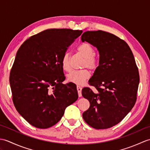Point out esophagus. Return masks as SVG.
Here are the masks:
<instances>
[{"label":"esophagus","instance_id":"34e87169","mask_svg":"<svg viewBox=\"0 0 150 150\" xmlns=\"http://www.w3.org/2000/svg\"><path fill=\"white\" fill-rule=\"evenodd\" d=\"M77 91H78L79 97H81V96H82V93H81L82 88L80 86H77Z\"/></svg>","mask_w":150,"mask_h":150}]
</instances>
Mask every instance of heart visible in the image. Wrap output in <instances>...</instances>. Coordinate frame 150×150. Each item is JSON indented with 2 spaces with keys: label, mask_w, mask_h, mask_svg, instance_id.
<instances>
[{
  "label": "heart",
  "mask_w": 150,
  "mask_h": 150,
  "mask_svg": "<svg viewBox=\"0 0 150 150\" xmlns=\"http://www.w3.org/2000/svg\"><path fill=\"white\" fill-rule=\"evenodd\" d=\"M78 52L84 58L83 67H88L89 69L95 70L98 66V60L95 57V51L93 47L88 43L81 44L77 48ZM61 64L63 69L66 71H69L71 70L69 55L66 53L61 60ZM90 73L86 69L81 70H75L70 72L67 75V79L70 82L81 85L84 83L88 79L90 78Z\"/></svg>",
  "instance_id": "b5f03b06"
}]
</instances>
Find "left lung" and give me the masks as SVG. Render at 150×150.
<instances>
[{
  "mask_svg": "<svg viewBox=\"0 0 150 150\" xmlns=\"http://www.w3.org/2000/svg\"><path fill=\"white\" fill-rule=\"evenodd\" d=\"M99 52V65L89 81L90 88L82 90L90 102L82 114L88 125L95 129L110 128L119 123L136 103L139 73L134 56L125 41L113 34L98 30L81 36Z\"/></svg>",
  "mask_w": 150,
  "mask_h": 150,
  "instance_id": "obj_1",
  "label": "left lung"
}]
</instances>
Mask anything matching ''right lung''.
<instances>
[{
    "label": "right lung",
    "instance_id": "1",
    "mask_svg": "<svg viewBox=\"0 0 150 150\" xmlns=\"http://www.w3.org/2000/svg\"><path fill=\"white\" fill-rule=\"evenodd\" d=\"M82 30L49 29L31 36L18 49L9 75L12 100L21 115L37 128L61 119L77 100L76 85L65 80L61 60Z\"/></svg>",
    "mask_w": 150,
    "mask_h": 150
}]
</instances>
